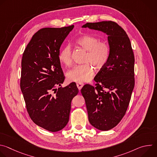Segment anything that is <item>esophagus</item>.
<instances>
[{"label":"esophagus","mask_w":157,"mask_h":157,"mask_svg":"<svg viewBox=\"0 0 157 157\" xmlns=\"http://www.w3.org/2000/svg\"><path fill=\"white\" fill-rule=\"evenodd\" d=\"M76 85H77V87H78L79 90H81V88H82V86H84V84H83L82 82H77V83H76Z\"/></svg>","instance_id":"34e87169"}]
</instances>
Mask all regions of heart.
<instances>
[{
  "mask_svg": "<svg viewBox=\"0 0 157 157\" xmlns=\"http://www.w3.org/2000/svg\"><path fill=\"white\" fill-rule=\"evenodd\" d=\"M77 45L86 51L84 58V64L75 66L67 73V78L71 81L85 82L90 80L94 74V66L101 69L109 60L110 48L105 41H99V39L93 35H84L76 40ZM59 61L66 66H70L73 63V52L70 45L63 47L58 55Z\"/></svg>",
  "mask_w": 157,
  "mask_h": 157,
  "instance_id": "obj_1",
  "label": "heart"
}]
</instances>
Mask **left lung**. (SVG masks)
I'll use <instances>...</instances> for the list:
<instances>
[{
	"label": "left lung",
	"mask_w": 157,
	"mask_h": 157,
	"mask_svg": "<svg viewBox=\"0 0 157 157\" xmlns=\"http://www.w3.org/2000/svg\"><path fill=\"white\" fill-rule=\"evenodd\" d=\"M82 27L108 35L109 60L95 76V86L85 84L81 93L89 122L100 130H109L121 122L129 105L135 85L133 50L126 32L115 21L86 23Z\"/></svg>",
	"instance_id": "8db88e82"
}]
</instances>
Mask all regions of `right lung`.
I'll use <instances>...</instances> for the list:
<instances>
[{
  "mask_svg": "<svg viewBox=\"0 0 157 157\" xmlns=\"http://www.w3.org/2000/svg\"><path fill=\"white\" fill-rule=\"evenodd\" d=\"M73 28L39 30L22 55L20 88L27 112L35 124L52 132L68 124L71 101L79 92L75 82L60 87L64 76L58 58L59 48Z\"/></svg>",
  "mask_w": 157,
  "mask_h": 157,
  "instance_id": "1",
  "label": "right lung"
}]
</instances>
